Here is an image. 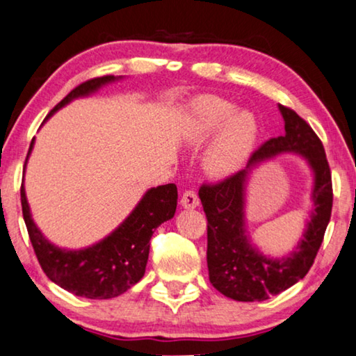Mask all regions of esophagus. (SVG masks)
<instances>
[{
  "label": "esophagus",
  "instance_id": "esophagus-1",
  "mask_svg": "<svg viewBox=\"0 0 356 356\" xmlns=\"http://www.w3.org/2000/svg\"><path fill=\"white\" fill-rule=\"evenodd\" d=\"M179 204H181L183 209H195V207L199 205V197H197L195 191H193V189L184 191Z\"/></svg>",
  "mask_w": 356,
  "mask_h": 356
}]
</instances>
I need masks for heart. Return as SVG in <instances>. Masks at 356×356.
<instances>
[{
	"mask_svg": "<svg viewBox=\"0 0 356 356\" xmlns=\"http://www.w3.org/2000/svg\"><path fill=\"white\" fill-rule=\"evenodd\" d=\"M231 102L215 95L199 97L191 103L186 136L195 145L215 140L207 147L204 165L216 177L242 167L258 140V122L247 111L235 113Z\"/></svg>",
	"mask_w": 356,
	"mask_h": 356,
	"instance_id": "b5f03b06",
	"label": "heart"
}]
</instances>
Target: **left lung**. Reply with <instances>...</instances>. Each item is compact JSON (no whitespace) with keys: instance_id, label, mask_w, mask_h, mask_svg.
Listing matches in <instances>:
<instances>
[{"instance_id":"obj_1","label":"left lung","mask_w":356,"mask_h":356,"mask_svg":"<svg viewBox=\"0 0 356 356\" xmlns=\"http://www.w3.org/2000/svg\"><path fill=\"white\" fill-rule=\"evenodd\" d=\"M285 135L267 140L251 154L248 165L218 183H204L199 197L207 216V264L211 285L224 296L242 302L277 296L307 275L323 242L332 210V181L325 147L310 125L291 108L278 105ZM282 152L306 157L314 170V211L305 238L282 260L262 257L244 234V183L256 163Z\"/></svg>"}]
</instances>
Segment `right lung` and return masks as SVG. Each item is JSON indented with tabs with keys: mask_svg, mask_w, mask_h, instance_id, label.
I'll list each match as a JSON object with an SVG mask.
<instances>
[{
	"mask_svg": "<svg viewBox=\"0 0 356 356\" xmlns=\"http://www.w3.org/2000/svg\"><path fill=\"white\" fill-rule=\"evenodd\" d=\"M116 79L113 74H106L86 81L74 87L49 113V116L74 98L89 95L102 86ZM31 147L33 140L26 159ZM177 199L178 191L173 183L152 188L143 195L127 220L106 238L89 248L70 251L54 247L49 240L42 237L40 229L31 220L24 184L20 188L22 213L41 269L44 270L49 280L57 283L60 288L87 299L116 298L143 278L147 256H149V240L154 229L173 218L177 210Z\"/></svg>",
	"mask_w": 356,
	"mask_h": 356,
	"instance_id": "obj_1",
	"label": "right lung"
}]
</instances>
